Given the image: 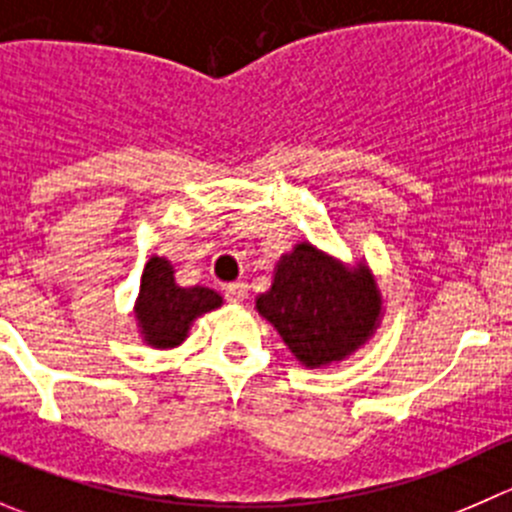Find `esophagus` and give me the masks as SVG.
Instances as JSON below:
<instances>
[{
	"mask_svg": "<svg viewBox=\"0 0 512 512\" xmlns=\"http://www.w3.org/2000/svg\"><path fill=\"white\" fill-rule=\"evenodd\" d=\"M223 294L230 302H242V299H247V285L245 282H227L223 285Z\"/></svg>",
	"mask_w": 512,
	"mask_h": 512,
	"instance_id": "34e87169",
	"label": "esophagus"
}]
</instances>
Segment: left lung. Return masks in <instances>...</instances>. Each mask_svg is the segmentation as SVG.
<instances>
[{
  "label": "left lung",
  "instance_id": "8db88e82",
  "mask_svg": "<svg viewBox=\"0 0 512 512\" xmlns=\"http://www.w3.org/2000/svg\"><path fill=\"white\" fill-rule=\"evenodd\" d=\"M257 312L302 364L324 366L371 337L381 297L366 267L347 270L304 242L282 257L272 289L257 297Z\"/></svg>",
  "mask_w": 512,
  "mask_h": 512
}]
</instances>
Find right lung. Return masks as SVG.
<instances>
[{"mask_svg": "<svg viewBox=\"0 0 512 512\" xmlns=\"http://www.w3.org/2000/svg\"><path fill=\"white\" fill-rule=\"evenodd\" d=\"M220 304L223 297L213 289L175 285L170 262L163 257H151L143 270L136 317L146 342L165 349L183 342L190 322Z\"/></svg>", "mask_w": 512, "mask_h": 512, "instance_id": "right-lung-1", "label": "right lung"}]
</instances>
